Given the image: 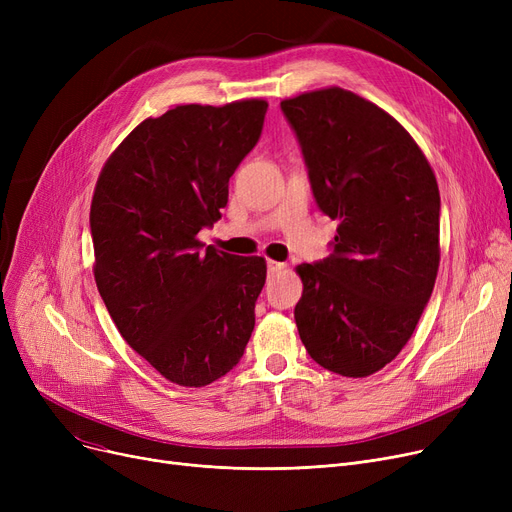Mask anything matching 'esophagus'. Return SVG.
<instances>
[{
    "instance_id": "34e87169",
    "label": "esophagus",
    "mask_w": 512,
    "mask_h": 512,
    "mask_svg": "<svg viewBox=\"0 0 512 512\" xmlns=\"http://www.w3.org/2000/svg\"><path fill=\"white\" fill-rule=\"evenodd\" d=\"M284 263H280V261H267V272H270V274H278V272H282L284 270Z\"/></svg>"
}]
</instances>
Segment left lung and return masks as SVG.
Masks as SVG:
<instances>
[{
	"instance_id": "left-lung-1",
	"label": "left lung",
	"mask_w": 512,
	"mask_h": 512,
	"mask_svg": "<svg viewBox=\"0 0 512 512\" xmlns=\"http://www.w3.org/2000/svg\"><path fill=\"white\" fill-rule=\"evenodd\" d=\"M317 207L338 220L330 257L303 263L294 307L307 353L367 378L409 342L440 265V191L411 134L340 87L284 99Z\"/></svg>"
}]
</instances>
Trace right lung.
Listing matches in <instances>:
<instances>
[{"label": "right lung", "instance_id": "obj_1", "mask_svg": "<svg viewBox=\"0 0 512 512\" xmlns=\"http://www.w3.org/2000/svg\"><path fill=\"white\" fill-rule=\"evenodd\" d=\"M267 101L176 105L105 161L91 203L95 282L122 338L166 380L201 388L240 361L263 257L203 249L228 180L261 137Z\"/></svg>", "mask_w": 512, "mask_h": 512}]
</instances>
